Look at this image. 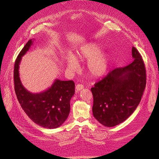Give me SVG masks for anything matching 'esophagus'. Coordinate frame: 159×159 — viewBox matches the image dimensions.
<instances>
[{
    "label": "esophagus",
    "mask_w": 159,
    "mask_h": 159,
    "mask_svg": "<svg viewBox=\"0 0 159 159\" xmlns=\"http://www.w3.org/2000/svg\"><path fill=\"white\" fill-rule=\"evenodd\" d=\"M75 88H76L77 91H80L84 88V86L82 85V84H77V85H76Z\"/></svg>",
    "instance_id": "esophagus-1"
}]
</instances>
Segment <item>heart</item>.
<instances>
[{"label":"heart","instance_id":"b5f03b06","mask_svg":"<svg viewBox=\"0 0 159 159\" xmlns=\"http://www.w3.org/2000/svg\"><path fill=\"white\" fill-rule=\"evenodd\" d=\"M102 50V48L96 43L86 44L80 47L76 57L79 61H88L87 70L91 77H102L108 70L110 56L107 53L100 54ZM66 65L71 71H77L79 68L78 62L73 57L67 58Z\"/></svg>","mask_w":159,"mask_h":159}]
</instances>
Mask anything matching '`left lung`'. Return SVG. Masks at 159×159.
Listing matches in <instances>:
<instances>
[{
    "instance_id": "1",
    "label": "left lung",
    "mask_w": 159,
    "mask_h": 159,
    "mask_svg": "<svg viewBox=\"0 0 159 159\" xmlns=\"http://www.w3.org/2000/svg\"><path fill=\"white\" fill-rule=\"evenodd\" d=\"M134 61L117 68L94 84L93 114L102 125L112 127L127 119L141 102L146 84V68L139 51L132 49Z\"/></svg>"
}]
</instances>
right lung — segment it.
Returning <instances> with one entry per match:
<instances>
[{
  "instance_id": "obj_1",
  "label": "right lung",
  "mask_w": 159,
  "mask_h": 159,
  "mask_svg": "<svg viewBox=\"0 0 159 159\" xmlns=\"http://www.w3.org/2000/svg\"><path fill=\"white\" fill-rule=\"evenodd\" d=\"M28 41L20 51L14 67L15 91L18 100L27 115L37 125L47 129H56L67 119L70 111V100L75 93L73 80L56 79L50 88L39 93H32L22 85L19 77L22 57L33 45Z\"/></svg>"
}]
</instances>
